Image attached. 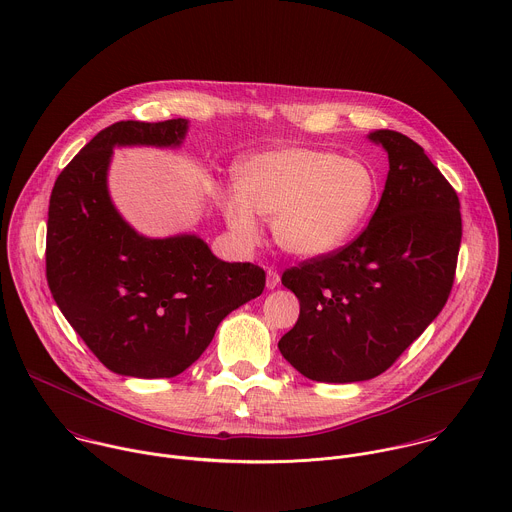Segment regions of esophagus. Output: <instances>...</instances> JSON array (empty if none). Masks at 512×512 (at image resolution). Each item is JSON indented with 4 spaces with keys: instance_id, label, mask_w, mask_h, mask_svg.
Wrapping results in <instances>:
<instances>
[{
    "instance_id": "esophagus-1",
    "label": "esophagus",
    "mask_w": 512,
    "mask_h": 512,
    "mask_svg": "<svg viewBox=\"0 0 512 512\" xmlns=\"http://www.w3.org/2000/svg\"><path fill=\"white\" fill-rule=\"evenodd\" d=\"M277 285H279V273L273 271V269H269V271H267V289H275Z\"/></svg>"
}]
</instances>
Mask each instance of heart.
I'll return each instance as SVG.
<instances>
[{"mask_svg": "<svg viewBox=\"0 0 512 512\" xmlns=\"http://www.w3.org/2000/svg\"><path fill=\"white\" fill-rule=\"evenodd\" d=\"M239 193L219 205L231 231L245 243L259 239L255 212L273 221L277 245L297 257H321L342 247L370 217L380 195L376 170L362 158L285 146L241 160Z\"/></svg>", "mask_w": 512, "mask_h": 512, "instance_id": "obj_1", "label": "heart"}]
</instances>
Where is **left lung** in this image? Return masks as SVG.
<instances>
[{
	"label": "left lung",
	"mask_w": 512,
	"mask_h": 512,
	"mask_svg": "<svg viewBox=\"0 0 512 512\" xmlns=\"http://www.w3.org/2000/svg\"><path fill=\"white\" fill-rule=\"evenodd\" d=\"M388 179L364 233L344 249L303 261L281 283L299 319L281 356L305 378L364 382L386 372L442 311L462 239L456 191L406 134L376 130Z\"/></svg>",
	"instance_id": "obj_1"
}]
</instances>
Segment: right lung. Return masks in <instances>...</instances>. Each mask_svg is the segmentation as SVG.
<instances>
[{
	"label": "right lung",
	"mask_w": 512,
	"mask_h": 512,
	"mask_svg": "<svg viewBox=\"0 0 512 512\" xmlns=\"http://www.w3.org/2000/svg\"><path fill=\"white\" fill-rule=\"evenodd\" d=\"M187 132L185 118L116 122L72 158L52 189L50 291L92 354L120 376L183 374L209 348L219 323L265 287L261 267L221 261L191 233L144 237L114 207V148H179Z\"/></svg>",
	"instance_id": "1"
}]
</instances>
